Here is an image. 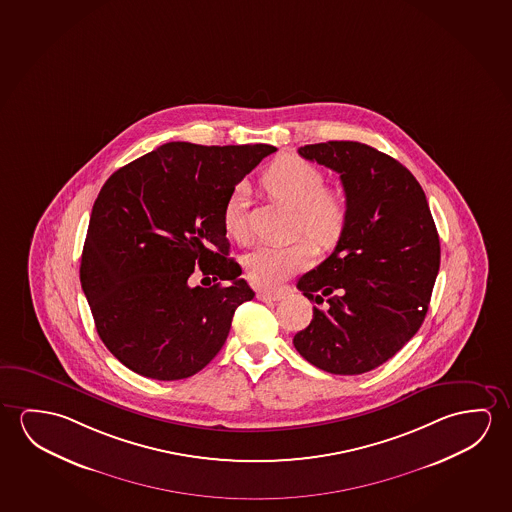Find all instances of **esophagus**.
<instances>
[{
	"instance_id": "esophagus-1",
	"label": "esophagus",
	"mask_w": 512,
	"mask_h": 512,
	"mask_svg": "<svg viewBox=\"0 0 512 512\" xmlns=\"http://www.w3.org/2000/svg\"><path fill=\"white\" fill-rule=\"evenodd\" d=\"M257 298L260 301H280L284 298V291H259L257 292Z\"/></svg>"
}]
</instances>
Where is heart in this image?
I'll list each match as a JSON object with an SVG mask.
<instances>
[{
  "mask_svg": "<svg viewBox=\"0 0 512 512\" xmlns=\"http://www.w3.org/2000/svg\"><path fill=\"white\" fill-rule=\"evenodd\" d=\"M262 184L273 197L298 209V230L307 232L324 250L339 243L347 223L349 204L339 189L324 188V175L317 166L296 156H280L262 173ZM223 225L228 236L246 241L244 189L236 188L223 207ZM315 259L310 239L291 244H260L246 253L243 266L253 284L275 287L307 269Z\"/></svg>",
  "mask_w": 512,
  "mask_h": 512,
  "instance_id": "1",
  "label": "heart"
}]
</instances>
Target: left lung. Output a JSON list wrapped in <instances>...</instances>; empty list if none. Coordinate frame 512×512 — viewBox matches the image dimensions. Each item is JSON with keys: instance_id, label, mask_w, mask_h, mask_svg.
I'll return each mask as SVG.
<instances>
[{"instance_id": "left-lung-1", "label": "left lung", "mask_w": 512, "mask_h": 512, "mask_svg": "<svg viewBox=\"0 0 512 512\" xmlns=\"http://www.w3.org/2000/svg\"><path fill=\"white\" fill-rule=\"evenodd\" d=\"M340 173L349 223L328 259L298 280L314 319L298 353L330 374L354 376L390 360L424 323L440 269V237L422 186L399 161L365 143L299 147Z\"/></svg>"}]
</instances>
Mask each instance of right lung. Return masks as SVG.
<instances>
[{"label": "right lung", "instance_id": "obj_1", "mask_svg": "<svg viewBox=\"0 0 512 512\" xmlns=\"http://www.w3.org/2000/svg\"><path fill=\"white\" fill-rule=\"evenodd\" d=\"M275 150L170 142L106 181L79 280L99 337L127 369L175 381L220 353L236 308L255 296L227 257L223 207L237 182ZM195 270L209 288L188 284Z\"/></svg>", "mask_w": 512, "mask_h": 512}]
</instances>
